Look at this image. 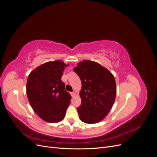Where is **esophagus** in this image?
Wrapping results in <instances>:
<instances>
[{
	"mask_svg": "<svg viewBox=\"0 0 157 157\" xmlns=\"http://www.w3.org/2000/svg\"><path fill=\"white\" fill-rule=\"evenodd\" d=\"M71 96H72V97H75V95H76V93L75 92H71Z\"/></svg>",
	"mask_w": 157,
	"mask_h": 157,
	"instance_id": "1",
	"label": "esophagus"
}]
</instances>
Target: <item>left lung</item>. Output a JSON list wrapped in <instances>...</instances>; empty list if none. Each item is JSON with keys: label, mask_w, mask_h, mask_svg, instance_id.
I'll list each match as a JSON object with an SVG mask.
<instances>
[{"label": "left lung", "mask_w": 157, "mask_h": 157, "mask_svg": "<svg viewBox=\"0 0 157 157\" xmlns=\"http://www.w3.org/2000/svg\"><path fill=\"white\" fill-rule=\"evenodd\" d=\"M73 70L82 82L81 105L77 108L80 119L87 124L101 121L115 100V77L102 65L90 60L80 61Z\"/></svg>", "instance_id": "8db88e82"}]
</instances>
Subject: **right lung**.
<instances>
[{
    "label": "right lung",
    "mask_w": 157,
    "mask_h": 157,
    "mask_svg": "<svg viewBox=\"0 0 157 157\" xmlns=\"http://www.w3.org/2000/svg\"><path fill=\"white\" fill-rule=\"evenodd\" d=\"M62 61H48L32 71L26 91L30 105L36 115L48 122L63 119L71 96L61 80L65 67Z\"/></svg>",
    "instance_id": "right-lung-1"
}]
</instances>
